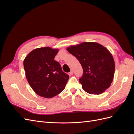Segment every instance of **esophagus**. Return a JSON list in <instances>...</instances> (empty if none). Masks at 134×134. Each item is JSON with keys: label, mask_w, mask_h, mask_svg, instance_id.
Here are the masks:
<instances>
[{"label": "esophagus", "mask_w": 134, "mask_h": 134, "mask_svg": "<svg viewBox=\"0 0 134 134\" xmlns=\"http://www.w3.org/2000/svg\"><path fill=\"white\" fill-rule=\"evenodd\" d=\"M69 74H70V75H72V74H73V71L71 70V71H70V72H69Z\"/></svg>", "instance_id": "esophagus-1"}]
</instances>
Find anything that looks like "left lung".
<instances>
[{
	"mask_svg": "<svg viewBox=\"0 0 134 134\" xmlns=\"http://www.w3.org/2000/svg\"><path fill=\"white\" fill-rule=\"evenodd\" d=\"M66 49L75 56L83 68V74L79 80L85 91L100 94L110 87L115 65L112 54L106 47L98 43L88 42Z\"/></svg>",
	"mask_w": 134,
	"mask_h": 134,
	"instance_id": "1",
	"label": "left lung"
}]
</instances>
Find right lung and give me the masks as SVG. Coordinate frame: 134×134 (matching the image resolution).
I'll return each instance as SVG.
<instances>
[{
    "instance_id": "obj_1",
    "label": "right lung",
    "mask_w": 134,
    "mask_h": 134,
    "mask_svg": "<svg viewBox=\"0 0 134 134\" xmlns=\"http://www.w3.org/2000/svg\"><path fill=\"white\" fill-rule=\"evenodd\" d=\"M58 49L49 47L36 48L23 61L27 80L35 92L50 98L62 92L69 76L54 60Z\"/></svg>"
}]
</instances>
